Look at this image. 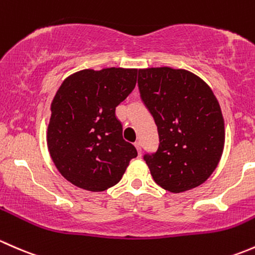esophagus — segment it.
Masks as SVG:
<instances>
[{
    "label": "esophagus",
    "mask_w": 255,
    "mask_h": 255,
    "mask_svg": "<svg viewBox=\"0 0 255 255\" xmlns=\"http://www.w3.org/2000/svg\"><path fill=\"white\" fill-rule=\"evenodd\" d=\"M135 147L137 149L138 157H141V153H142V148H141V143L140 142H135Z\"/></svg>",
    "instance_id": "obj_1"
}]
</instances>
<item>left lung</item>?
<instances>
[{
    "label": "left lung",
    "instance_id": "obj_1",
    "mask_svg": "<svg viewBox=\"0 0 255 255\" xmlns=\"http://www.w3.org/2000/svg\"><path fill=\"white\" fill-rule=\"evenodd\" d=\"M137 83L158 128V149L143 157L153 180L170 193L203 184L225 146L224 117L212 89L195 73L168 66L138 70Z\"/></svg>",
    "mask_w": 255,
    "mask_h": 255
}]
</instances>
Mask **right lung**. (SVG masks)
Wrapping results in <instances>:
<instances>
[{
    "label": "right lung",
    "instance_id": "1",
    "mask_svg": "<svg viewBox=\"0 0 255 255\" xmlns=\"http://www.w3.org/2000/svg\"><path fill=\"white\" fill-rule=\"evenodd\" d=\"M137 69H86L64 80L51 102L50 157L62 177L88 191L118 184L137 156L123 138L115 108L136 86Z\"/></svg>",
    "mask_w": 255,
    "mask_h": 255
}]
</instances>
